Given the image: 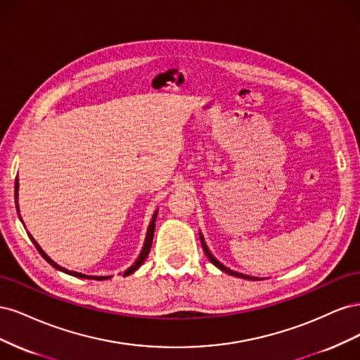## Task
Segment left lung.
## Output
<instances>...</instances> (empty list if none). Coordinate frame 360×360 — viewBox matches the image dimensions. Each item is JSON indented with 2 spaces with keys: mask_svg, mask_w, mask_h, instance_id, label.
<instances>
[{
  "mask_svg": "<svg viewBox=\"0 0 360 360\" xmlns=\"http://www.w3.org/2000/svg\"><path fill=\"white\" fill-rule=\"evenodd\" d=\"M200 238H201V245H202V249H204V252H205V255H207V258H209L212 263L216 266V267H219L222 271H225V274H228V275H233V276H237V278H243V279H252V281H258V278H252V276H248V275H242V274H237V271H233V270H230L228 267H225L224 264H221L219 261H217L212 254H210V250H209V248H207V245H205V242H204V238H202V236H200Z\"/></svg>",
  "mask_w": 360,
  "mask_h": 360,
  "instance_id": "obj_1",
  "label": "left lung"
}]
</instances>
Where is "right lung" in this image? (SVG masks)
Returning <instances> with one entry per match:
<instances>
[{
  "instance_id": "add662e5",
  "label": "right lung",
  "mask_w": 360,
  "mask_h": 360,
  "mask_svg": "<svg viewBox=\"0 0 360 360\" xmlns=\"http://www.w3.org/2000/svg\"><path fill=\"white\" fill-rule=\"evenodd\" d=\"M15 200L18 201V179H16V181H15ZM156 217H158V212L153 214V219H151V222H150V226H148V231H147V238H146V243H144V248H143V252H141V255H139V258L136 259V263L130 267V269H127L126 271H124V275L123 276H127V275H130V274H134V271L144 263L146 261V258H147V255H148V252H150V249H151V243H153V236H155V221H156ZM31 237V236H30ZM31 240H32V243H34V246L37 248V250L40 252V255L45 258L48 263L51 264V266H53L56 269H58V270H63V271H66V274H69V275H72V276H76V278H86V279H97V281H103V279H108L110 276H86V275H82V274H78V271H72V270H66V269H63V267H60L58 264H56L53 263V261L43 252L41 250V248L34 242V238L31 237Z\"/></svg>"
}]
</instances>
